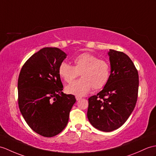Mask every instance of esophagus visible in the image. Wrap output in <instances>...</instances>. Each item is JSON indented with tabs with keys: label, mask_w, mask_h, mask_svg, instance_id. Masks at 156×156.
Segmentation results:
<instances>
[{
	"label": "esophagus",
	"mask_w": 156,
	"mask_h": 156,
	"mask_svg": "<svg viewBox=\"0 0 156 156\" xmlns=\"http://www.w3.org/2000/svg\"><path fill=\"white\" fill-rule=\"evenodd\" d=\"M76 100H80V99H82V97L79 96H76Z\"/></svg>",
	"instance_id": "obj_1"
}]
</instances>
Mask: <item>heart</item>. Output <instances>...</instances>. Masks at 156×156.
Instances as JSON below:
<instances>
[{
	"instance_id": "obj_1",
	"label": "heart",
	"mask_w": 156,
	"mask_h": 156,
	"mask_svg": "<svg viewBox=\"0 0 156 156\" xmlns=\"http://www.w3.org/2000/svg\"><path fill=\"white\" fill-rule=\"evenodd\" d=\"M74 66L62 62L58 68L60 76L67 83H71L80 74L82 78L66 87V91L70 94L84 96L90 90H99L107 84L110 74L109 64L99 60L89 53L80 54L74 59Z\"/></svg>"
}]
</instances>
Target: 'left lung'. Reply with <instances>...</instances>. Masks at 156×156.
I'll return each mask as SVG.
<instances>
[{
  "label": "left lung",
  "mask_w": 156,
  "mask_h": 156,
  "mask_svg": "<svg viewBox=\"0 0 156 156\" xmlns=\"http://www.w3.org/2000/svg\"><path fill=\"white\" fill-rule=\"evenodd\" d=\"M111 71L103 90L88 98L87 116L95 128L112 132L124 124L136 106L138 72L132 60L122 52H108Z\"/></svg>",
  "instance_id": "left-lung-1"
}]
</instances>
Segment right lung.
<instances>
[{
  "label": "right lung",
  "instance_id": "add662e5",
  "mask_svg": "<svg viewBox=\"0 0 156 156\" xmlns=\"http://www.w3.org/2000/svg\"><path fill=\"white\" fill-rule=\"evenodd\" d=\"M66 56L58 48H42L24 63L18 80L21 114L30 128L44 137L62 131L76 101L62 92L58 68Z\"/></svg>",
  "mask_w": 156,
  "mask_h": 156
}]
</instances>
